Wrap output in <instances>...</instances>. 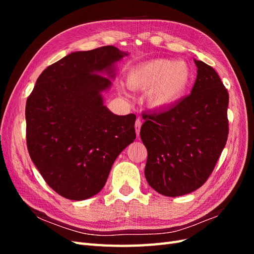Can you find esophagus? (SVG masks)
Wrapping results in <instances>:
<instances>
[{
  "label": "esophagus",
  "instance_id": "34e87169",
  "mask_svg": "<svg viewBox=\"0 0 254 254\" xmlns=\"http://www.w3.org/2000/svg\"><path fill=\"white\" fill-rule=\"evenodd\" d=\"M141 125H142V122H141L140 120H136V121H135V124H134V127H135V132H136V135H137V136H139V134H140Z\"/></svg>",
  "mask_w": 254,
  "mask_h": 254
}]
</instances>
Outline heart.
I'll list each match as a JSON object with an SVG mask.
<instances>
[{
    "label": "heart",
    "mask_w": 254,
    "mask_h": 254,
    "mask_svg": "<svg viewBox=\"0 0 254 254\" xmlns=\"http://www.w3.org/2000/svg\"><path fill=\"white\" fill-rule=\"evenodd\" d=\"M193 71L183 60L151 59L130 68L127 84L135 90H147L146 97L151 107L168 108L187 94Z\"/></svg>",
    "instance_id": "obj_1"
}]
</instances>
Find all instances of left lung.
Masks as SVG:
<instances>
[{
	"instance_id": "1",
	"label": "left lung",
	"mask_w": 254,
	"mask_h": 254,
	"mask_svg": "<svg viewBox=\"0 0 254 254\" xmlns=\"http://www.w3.org/2000/svg\"><path fill=\"white\" fill-rule=\"evenodd\" d=\"M190 94L146 115L140 135L147 149L145 178L159 194L178 197L200 188L227 143L229 94L214 68L194 60Z\"/></svg>"
}]
</instances>
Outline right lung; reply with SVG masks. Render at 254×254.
<instances>
[{
	"instance_id": "1",
	"label": "right lung",
	"mask_w": 254,
	"mask_h": 254,
	"mask_svg": "<svg viewBox=\"0 0 254 254\" xmlns=\"http://www.w3.org/2000/svg\"><path fill=\"white\" fill-rule=\"evenodd\" d=\"M127 55L112 45L68 54L45 68L27 98L30 159L66 199L99 193L115 159L135 139V115L112 113L102 95L111 87L115 64Z\"/></svg>"
}]
</instances>
